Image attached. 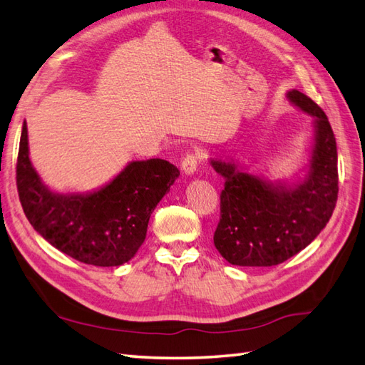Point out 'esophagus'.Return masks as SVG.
I'll list each match as a JSON object with an SVG mask.
<instances>
[{
    "label": "esophagus",
    "instance_id": "esophagus-1",
    "mask_svg": "<svg viewBox=\"0 0 365 365\" xmlns=\"http://www.w3.org/2000/svg\"><path fill=\"white\" fill-rule=\"evenodd\" d=\"M200 163V155L197 154H188L183 160H182V170L185 174H192L195 170H197V165Z\"/></svg>",
    "mask_w": 365,
    "mask_h": 365
}]
</instances>
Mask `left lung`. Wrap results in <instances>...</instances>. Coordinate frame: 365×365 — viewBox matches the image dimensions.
I'll return each instance as SVG.
<instances>
[{"label":"left lung","instance_id":"1","mask_svg":"<svg viewBox=\"0 0 365 365\" xmlns=\"http://www.w3.org/2000/svg\"><path fill=\"white\" fill-rule=\"evenodd\" d=\"M287 96L314 117L310 173L302 183L287 190L240 171L235 163L211 160L225 179L214 245L232 265L273 267L285 262L325 228L338 200V151L330 121L305 93L293 89Z\"/></svg>","mask_w":365,"mask_h":365}]
</instances>
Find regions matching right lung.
Segmentation results:
<instances>
[{
    "instance_id": "add662e5",
    "label": "right lung",
    "mask_w": 365,
    "mask_h": 365,
    "mask_svg": "<svg viewBox=\"0 0 365 365\" xmlns=\"http://www.w3.org/2000/svg\"><path fill=\"white\" fill-rule=\"evenodd\" d=\"M180 171L162 160L130 162L105 188L64 195L41 183L29 158L26 121L16 158V188L35 231L78 262L118 267L133 259L146 237L157 203Z\"/></svg>"
}]
</instances>
